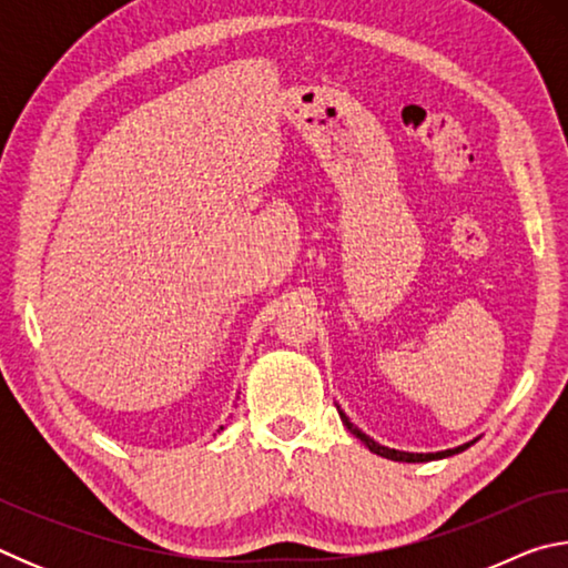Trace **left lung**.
Masks as SVG:
<instances>
[{
  "label": "left lung",
  "mask_w": 568,
  "mask_h": 568,
  "mask_svg": "<svg viewBox=\"0 0 568 568\" xmlns=\"http://www.w3.org/2000/svg\"><path fill=\"white\" fill-rule=\"evenodd\" d=\"M341 418H343V423L345 426H348V430L353 436H358L365 446H368V450H373V454H378V456H383V458H390V460H406V464H423V460H436V458H448V456H454V454H460V450H466L470 444H474V440H470V444H464V446H456V448H448V450H438V454H408V450H396V448H388V446H381V444H376V440H373L371 436H365L361 428H355L353 423L348 420V416H345V413L341 410Z\"/></svg>",
  "instance_id": "obj_1"
}]
</instances>
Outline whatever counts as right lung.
<instances>
[{
	"label": "right lung",
	"mask_w": 568,
	"mask_h": 568,
	"mask_svg": "<svg viewBox=\"0 0 568 568\" xmlns=\"http://www.w3.org/2000/svg\"><path fill=\"white\" fill-rule=\"evenodd\" d=\"M220 428H223V426H220Z\"/></svg>",
	"instance_id": "add662e5"
}]
</instances>
